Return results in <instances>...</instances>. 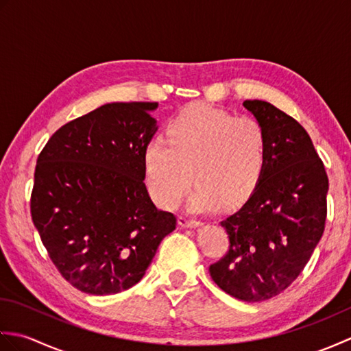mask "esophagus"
<instances>
[{"label":"esophagus","mask_w":351,"mask_h":351,"mask_svg":"<svg viewBox=\"0 0 351 351\" xmlns=\"http://www.w3.org/2000/svg\"><path fill=\"white\" fill-rule=\"evenodd\" d=\"M178 225H180L181 228H197V226H200V223L196 220L184 217V215H180V217H178Z\"/></svg>","instance_id":"1"}]
</instances>
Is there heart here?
<instances>
[{
	"instance_id": "b5f03b06",
	"label": "heart",
	"mask_w": 351,
	"mask_h": 351,
	"mask_svg": "<svg viewBox=\"0 0 351 351\" xmlns=\"http://www.w3.org/2000/svg\"><path fill=\"white\" fill-rule=\"evenodd\" d=\"M167 138H151L143 151L149 195L164 210L180 204L191 178V213L238 208L255 191L267 158V131L256 117L193 104L171 119Z\"/></svg>"
}]
</instances>
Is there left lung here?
I'll return each instance as SVG.
<instances>
[{
    "label": "left lung",
    "mask_w": 351,
    "mask_h": 351,
    "mask_svg": "<svg viewBox=\"0 0 351 351\" xmlns=\"http://www.w3.org/2000/svg\"><path fill=\"white\" fill-rule=\"evenodd\" d=\"M243 106L265 126V166L247 202L221 221L229 249L210 274L225 293L253 303L280 294L308 264L324 232L329 180L295 119L265 101Z\"/></svg>",
    "instance_id": "1"
}]
</instances>
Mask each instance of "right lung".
<instances>
[{
	"mask_svg": "<svg viewBox=\"0 0 351 351\" xmlns=\"http://www.w3.org/2000/svg\"><path fill=\"white\" fill-rule=\"evenodd\" d=\"M156 102H111L63 125L37 158L32 219L57 270L93 295L143 278L176 217L145 185Z\"/></svg>",
	"mask_w": 351,
	"mask_h": 351,
	"instance_id": "add662e5",
	"label": "right lung"
}]
</instances>
